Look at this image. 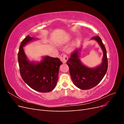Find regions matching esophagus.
<instances>
[{
    "mask_svg": "<svg viewBox=\"0 0 124 124\" xmlns=\"http://www.w3.org/2000/svg\"><path fill=\"white\" fill-rule=\"evenodd\" d=\"M60 59L63 63H66L68 60V56L65 54H62L60 56Z\"/></svg>",
    "mask_w": 124,
    "mask_h": 124,
    "instance_id": "34e87169",
    "label": "esophagus"
}]
</instances>
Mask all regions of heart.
<instances>
[{
	"instance_id": "obj_1",
	"label": "heart",
	"mask_w": 124,
	"mask_h": 124,
	"mask_svg": "<svg viewBox=\"0 0 124 124\" xmlns=\"http://www.w3.org/2000/svg\"><path fill=\"white\" fill-rule=\"evenodd\" d=\"M78 40H76V41H74V45H76V44H78Z\"/></svg>"
}]
</instances>
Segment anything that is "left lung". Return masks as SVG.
<instances>
[{"label": "left lung", "mask_w": 124, "mask_h": 124, "mask_svg": "<svg viewBox=\"0 0 124 124\" xmlns=\"http://www.w3.org/2000/svg\"><path fill=\"white\" fill-rule=\"evenodd\" d=\"M98 43L103 51L102 62L95 68H88L84 65L79 58L80 48L73 52L70 58L67 62L73 83L81 89H89L98 85L102 80L108 69L107 51L99 36L92 38Z\"/></svg>", "instance_id": "8db88e82"}]
</instances>
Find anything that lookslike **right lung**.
Here are the masks:
<instances>
[{"instance_id":"right-lung-1","label":"right lung","mask_w":124,"mask_h":124,"mask_svg":"<svg viewBox=\"0 0 124 124\" xmlns=\"http://www.w3.org/2000/svg\"><path fill=\"white\" fill-rule=\"evenodd\" d=\"M36 38L29 35L22 41L18 53L20 72L23 81L37 92L47 93L53 90L58 81L59 67L62 62L58 58L46 56L39 62H30L24 46Z\"/></svg>"}]
</instances>
